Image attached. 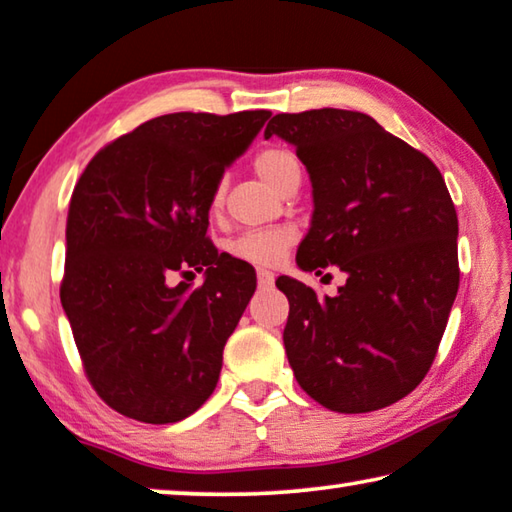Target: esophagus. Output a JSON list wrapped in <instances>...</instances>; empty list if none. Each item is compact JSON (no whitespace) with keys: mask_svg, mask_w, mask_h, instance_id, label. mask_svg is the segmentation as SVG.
Returning a JSON list of instances; mask_svg holds the SVG:
<instances>
[{"mask_svg":"<svg viewBox=\"0 0 512 512\" xmlns=\"http://www.w3.org/2000/svg\"><path fill=\"white\" fill-rule=\"evenodd\" d=\"M273 282H275V275L271 271H264V269L257 271V285H259V289H269Z\"/></svg>","mask_w":512,"mask_h":512,"instance_id":"1","label":"esophagus"}]
</instances>
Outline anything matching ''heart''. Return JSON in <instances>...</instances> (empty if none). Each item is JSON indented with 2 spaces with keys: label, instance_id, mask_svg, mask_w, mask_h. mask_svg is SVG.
Here are the masks:
<instances>
[{
  "label": "heart",
  "instance_id": "heart-1",
  "mask_svg": "<svg viewBox=\"0 0 512 512\" xmlns=\"http://www.w3.org/2000/svg\"><path fill=\"white\" fill-rule=\"evenodd\" d=\"M253 166L262 180L273 186L275 191L289 193L296 191L300 180H303V166L298 157L287 148L271 145L255 154ZM225 186L218 182L209 196V212L218 214L223 209ZM296 243V232L291 227H269V230H255L241 234L237 241H232L230 253L241 259V262L255 266H275L282 262L287 250Z\"/></svg>",
  "mask_w": 512,
  "mask_h": 512
}]
</instances>
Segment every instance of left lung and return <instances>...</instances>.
<instances>
[{
    "instance_id": "8db88e82",
    "label": "left lung",
    "mask_w": 512,
    "mask_h": 512,
    "mask_svg": "<svg viewBox=\"0 0 512 512\" xmlns=\"http://www.w3.org/2000/svg\"><path fill=\"white\" fill-rule=\"evenodd\" d=\"M296 145L312 180L303 271L335 264L337 296L294 278L285 351L298 385L323 408L371 412L408 396L431 369L458 294V216L444 177L424 152L367 113H278L264 136Z\"/></svg>"
}]
</instances>
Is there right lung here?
Here are the masks:
<instances>
[{"instance_id":"obj_1","label":"right lung","mask_w":512,"mask_h":512,"mask_svg":"<svg viewBox=\"0 0 512 512\" xmlns=\"http://www.w3.org/2000/svg\"><path fill=\"white\" fill-rule=\"evenodd\" d=\"M269 116L152 118L104 145L72 191L61 305L88 383L120 415L173 424L214 392L257 278L207 237L209 196ZM202 268L200 288L172 285Z\"/></svg>"}]
</instances>
